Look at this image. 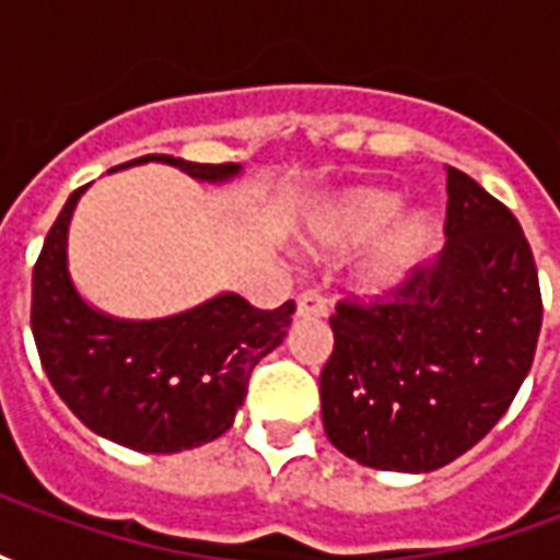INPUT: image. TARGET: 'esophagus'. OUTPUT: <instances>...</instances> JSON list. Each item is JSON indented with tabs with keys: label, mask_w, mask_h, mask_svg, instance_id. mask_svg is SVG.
Instances as JSON below:
<instances>
[{
	"label": "esophagus",
	"mask_w": 560,
	"mask_h": 560,
	"mask_svg": "<svg viewBox=\"0 0 560 560\" xmlns=\"http://www.w3.org/2000/svg\"><path fill=\"white\" fill-rule=\"evenodd\" d=\"M296 312L305 317H320L327 315V300L317 291H303L296 296Z\"/></svg>",
	"instance_id": "34e87169"
}]
</instances>
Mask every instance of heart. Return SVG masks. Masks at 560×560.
I'll return each instance as SVG.
<instances>
[{
	"label": "heart",
	"mask_w": 560,
	"mask_h": 560,
	"mask_svg": "<svg viewBox=\"0 0 560 560\" xmlns=\"http://www.w3.org/2000/svg\"><path fill=\"white\" fill-rule=\"evenodd\" d=\"M399 209L401 200L389 191H353V195L341 197L339 203L312 228L308 252L329 255V252H348L353 245L369 243L399 215ZM429 243H432V221L425 215L401 219L387 233V240L377 245L372 264L365 267V291H384L389 284L405 279L420 264Z\"/></svg>",
	"instance_id": "b5f03b06"
}]
</instances>
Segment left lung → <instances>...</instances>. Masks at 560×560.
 I'll return each mask as SVG.
<instances>
[{"instance_id":"left-lung-1","label":"left lung","mask_w":560,"mask_h":560,"mask_svg":"<svg viewBox=\"0 0 560 560\" xmlns=\"http://www.w3.org/2000/svg\"><path fill=\"white\" fill-rule=\"evenodd\" d=\"M450 236L432 267L387 300L329 317L320 413L336 450L365 468L422 474L492 432L530 372L540 281L516 215L446 167Z\"/></svg>"}]
</instances>
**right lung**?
Returning <instances> with one entry per match:
<instances>
[{
	"label": "right lung",
	"mask_w": 560,
	"mask_h": 560,
	"mask_svg": "<svg viewBox=\"0 0 560 560\" xmlns=\"http://www.w3.org/2000/svg\"><path fill=\"white\" fill-rule=\"evenodd\" d=\"M164 161L200 183H224L240 164ZM86 185L68 197L32 269V336L50 384L86 429L140 453H183L233 425L248 377L288 336V300L272 312L236 293L159 320H122L92 308L68 272V224Z\"/></svg>",
	"instance_id": "obj_1"
}]
</instances>
